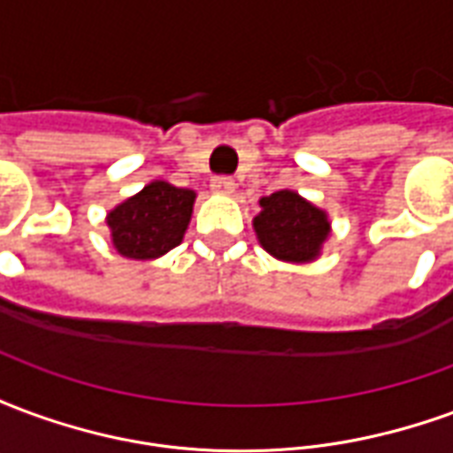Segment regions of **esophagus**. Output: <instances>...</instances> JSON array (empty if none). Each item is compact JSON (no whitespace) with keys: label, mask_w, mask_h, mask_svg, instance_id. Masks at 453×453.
Returning a JSON list of instances; mask_svg holds the SVG:
<instances>
[{"label":"esophagus","mask_w":453,"mask_h":453,"mask_svg":"<svg viewBox=\"0 0 453 453\" xmlns=\"http://www.w3.org/2000/svg\"><path fill=\"white\" fill-rule=\"evenodd\" d=\"M211 191L220 194V196H230L235 191V181L230 177H213L211 179Z\"/></svg>","instance_id":"esophagus-1"}]
</instances>
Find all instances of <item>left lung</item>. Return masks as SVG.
<instances>
[{
	"instance_id": "left-lung-1",
	"label": "left lung",
	"mask_w": 453,
	"mask_h": 453,
	"mask_svg": "<svg viewBox=\"0 0 453 453\" xmlns=\"http://www.w3.org/2000/svg\"><path fill=\"white\" fill-rule=\"evenodd\" d=\"M252 227L265 252L288 265L315 262L333 235L327 211L291 188L259 198V213L252 218Z\"/></svg>"
}]
</instances>
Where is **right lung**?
I'll use <instances>...</instances> for the list:
<instances>
[{"instance_id":"obj_1","label":"right lung","mask_w":453,"mask_h":453,"mask_svg":"<svg viewBox=\"0 0 453 453\" xmlns=\"http://www.w3.org/2000/svg\"><path fill=\"white\" fill-rule=\"evenodd\" d=\"M196 191L155 179L106 213L111 245L120 257L150 262L167 255L184 240Z\"/></svg>"}]
</instances>
